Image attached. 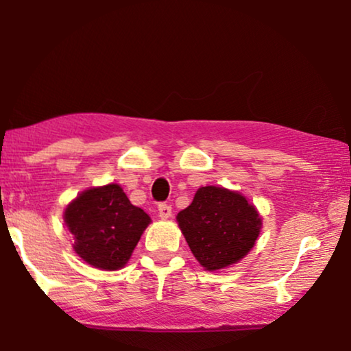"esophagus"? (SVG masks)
Instances as JSON below:
<instances>
[{
	"mask_svg": "<svg viewBox=\"0 0 351 351\" xmlns=\"http://www.w3.org/2000/svg\"><path fill=\"white\" fill-rule=\"evenodd\" d=\"M158 215H160V218L166 220V218H169L172 215V207L169 204L161 202V204H158Z\"/></svg>",
	"mask_w": 351,
	"mask_h": 351,
	"instance_id": "obj_1",
	"label": "esophagus"
}]
</instances>
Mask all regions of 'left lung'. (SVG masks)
Returning a JSON list of instances; mask_svg holds the SVG:
<instances>
[{"instance_id": "obj_1", "label": "left lung", "mask_w": 351, "mask_h": 351, "mask_svg": "<svg viewBox=\"0 0 351 351\" xmlns=\"http://www.w3.org/2000/svg\"><path fill=\"white\" fill-rule=\"evenodd\" d=\"M177 221L193 255L207 271L242 260L261 230L258 212L241 193L202 186Z\"/></svg>"}]
</instances>
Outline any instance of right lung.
<instances>
[{
    "label": "right lung",
    "mask_w": 351,
    "mask_h": 351,
    "mask_svg": "<svg viewBox=\"0 0 351 351\" xmlns=\"http://www.w3.org/2000/svg\"><path fill=\"white\" fill-rule=\"evenodd\" d=\"M74 250L91 266L117 271L130 260L150 217L130 202L120 185L90 188L66 207Z\"/></svg>",
    "instance_id": "add662e5"
}]
</instances>
